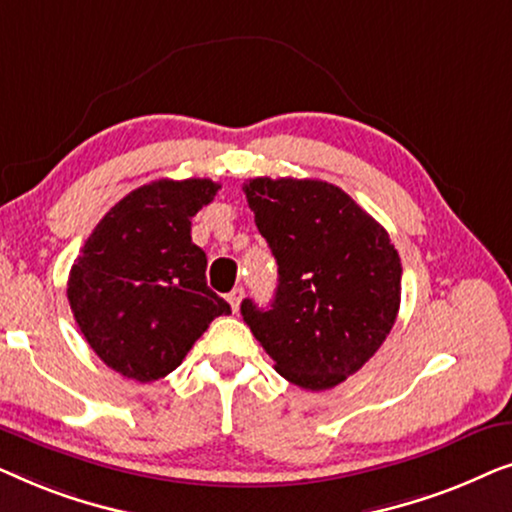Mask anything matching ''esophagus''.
Returning <instances> with one entry per match:
<instances>
[{"label":"esophagus","instance_id":"obj_1","mask_svg":"<svg viewBox=\"0 0 512 512\" xmlns=\"http://www.w3.org/2000/svg\"><path fill=\"white\" fill-rule=\"evenodd\" d=\"M242 298H244V289H233L228 293V303H230V307H233V312L240 310Z\"/></svg>","mask_w":512,"mask_h":512}]
</instances>
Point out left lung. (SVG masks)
Wrapping results in <instances>:
<instances>
[{"label": "left lung", "instance_id": "1", "mask_svg": "<svg viewBox=\"0 0 512 512\" xmlns=\"http://www.w3.org/2000/svg\"><path fill=\"white\" fill-rule=\"evenodd\" d=\"M242 191L279 275L268 310L247 298L242 317L279 375L310 391L333 389L394 326L398 251L387 230L328 181L256 177Z\"/></svg>", "mask_w": 512, "mask_h": 512}]
</instances>
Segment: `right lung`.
I'll use <instances>...</instances> for the list:
<instances>
[{
    "label": "right lung",
    "mask_w": 512,
    "mask_h": 512,
    "mask_svg": "<svg viewBox=\"0 0 512 512\" xmlns=\"http://www.w3.org/2000/svg\"><path fill=\"white\" fill-rule=\"evenodd\" d=\"M212 179H158L104 214L72 265L67 298L83 338L111 370L153 382L172 373L230 305L207 286L191 219Z\"/></svg>",
    "instance_id": "right-lung-1"
}]
</instances>
